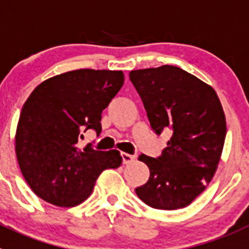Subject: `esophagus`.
<instances>
[{
    "label": "esophagus",
    "mask_w": 249,
    "mask_h": 249,
    "mask_svg": "<svg viewBox=\"0 0 249 249\" xmlns=\"http://www.w3.org/2000/svg\"><path fill=\"white\" fill-rule=\"evenodd\" d=\"M122 159H123V163H124V165H127V163L133 162V161L135 160V156L126 154V152H122Z\"/></svg>",
    "instance_id": "esophagus-1"
}]
</instances>
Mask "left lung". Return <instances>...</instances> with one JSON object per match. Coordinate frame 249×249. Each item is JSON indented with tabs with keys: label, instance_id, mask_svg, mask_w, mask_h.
Masks as SVG:
<instances>
[{
	"label": "left lung",
	"instance_id": "obj_1",
	"mask_svg": "<svg viewBox=\"0 0 249 249\" xmlns=\"http://www.w3.org/2000/svg\"><path fill=\"white\" fill-rule=\"evenodd\" d=\"M129 77L154 131L172 134L160 158L139 156L150 178L136 195L158 210L186 207L211 182L222 154L227 127L218 95L178 67L131 71Z\"/></svg>",
	"mask_w": 249,
	"mask_h": 249
}]
</instances>
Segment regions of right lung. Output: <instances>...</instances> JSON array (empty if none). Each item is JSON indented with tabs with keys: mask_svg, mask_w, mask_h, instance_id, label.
Listing matches in <instances>:
<instances>
[{
	"mask_svg": "<svg viewBox=\"0 0 249 249\" xmlns=\"http://www.w3.org/2000/svg\"><path fill=\"white\" fill-rule=\"evenodd\" d=\"M124 84L122 71L77 69L49 78L24 103L16 155L24 180L46 202L74 207L90 196L104 170L122 165L118 150L78 147L83 133L102 131V113Z\"/></svg>",
	"mask_w": 249,
	"mask_h": 249,
	"instance_id": "add662e5",
	"label": "right lung"
}]
</instances>
